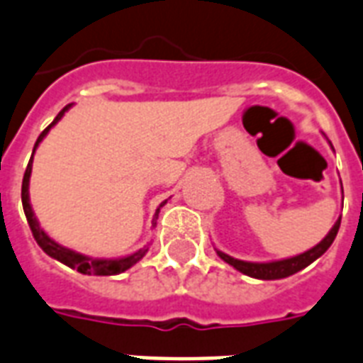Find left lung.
<instances>
[{
    "label": "left lung",
    "instance_id": "8db88e82",
    "mask_svg": "<svg viewBox=\"0 0 363 363\" xmlns=\"http://www.w3.org/2000/svg\"><path fill=\"white\" fill-rule=\"evenodd\" d=\"M339 226H341V218H337V223L333 225V228L328 232V236L323 238L318 245H314V247L308 249V251H304L301 255L289 257V259H281V261H240V259H234V257L226 255L223 251H217V255L225 262H228L230 267H234L236 270L245 274V276H251V278H257V280H281V278H287V276L297 274L298 270H303V268H306L308 264H312L318 257H322L329 249V245L333 243V240H335L337 232H339Z\"/></svg>",
    "mask_w": 363,
    "mask_h": 363
}]
</instances>
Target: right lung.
I'll return each mask as SVG.
<instances>
[{
    "label": "right lung",
    "instance_id": "right-lung-1",
    "mask_svg": "<svg viewBox=\"0 0 363 363\" xmlns=\"http://www.w3.org/2000/svg\"><path fill=\"white\" fill-rule=\"evenodd\" d=\"M72 104H68V106L62 108V110L59 112V116L52 120L51 125L47 127V129H43V133H41L40 137H38V140H35L34 152H35V148L40 146L41 140L45 138V135L49 133V129H51V127L55 125L57 121H60V118L65 116V112H68V108ZM34 152H32V157H30L26 171H24V179H22V207H24V215H26L28 225H30V230H32V234H34L38 245H40L43 251H45L47 255L52 257V259H57V261L62 262V264H66V267L74 268V270H77V272L89 274V276L91 274H93V276H116V274L125 272L127 268H131L133 264H137V262L146 255V251H148V247H146V245L143 249L135 251V253H131V255L120 257V259H91V257L82 255V253H77V251H72V249H68V247H62L60 243H57L55 240H52V238L47 236V232L40 226V223H38V218H35V215H34V209H32V206H30V192H28V186H30V175H32V160H34ZM165 203H167V201H162V203H160V207H163ZM160 207L156 209V215H154V218H157ZM154 226H156V223H154Z\"/></svg>",
    "mask_w": 363,
    "mask_h": 363
}]
</instances>
